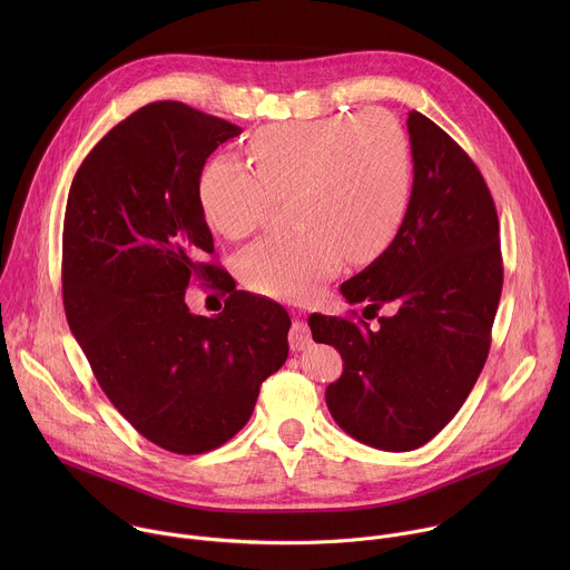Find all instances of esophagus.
I'll return each instance as SVG.
<instances>
[{"mask_svg": "<svg viewBox=\"0 0 570 570\" xmlns=\"http://www.w3.org/2000/svg\"><path fill=\"white\" fill-rule=\"evenodd\" d=\"M288 343H291V350L293 352H302L311 345V332L306 324L302 320H295L291 324V334H288Z\"/></svg>", "mask_w": 570, "mask_h": 570, "instance_id": "1", "label": "esophagus"}]
</instances>
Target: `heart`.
<instances>
[{"label":"heart","instance_id":"b5f03b06","mask_svg":"<svg viewBox=\"0 0 570 570\" xmlns=\"http://www.w3.org/2000/svg\"><path fill=\"white\" fill-rule=\"evenodd\" d=\"M255 171L220 155L198 185L207 223L227 238L257 229L288 198L293 229L255 240L238 257L253 291L302 297L343 264L376 259L399 234L413 198V146L383 110L264 128L248 141Z\"/></svg>","mask_w":570,"mask_h":570}]
</instances>
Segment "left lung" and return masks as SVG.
I'll return each instance as SVG.
<instances>
[{
  "label": "left lung",
  "mask_w": 570,
  "mask_h": 570,
  "mask_svg": "<svg viewBox=\"0 0 570 570\" xmlns=\"http://www.w3.org/2000/svg\"><path fill=\"white\" fill-rule=\"evenodd\" d=\"M413 198L394 240L341 286L365 320L308 315L343 374L324 399L336 424L381 451H413L460 411L490 354L503 291L499 216L471 157L429 117L409 112ZM376 315V313H374Z\"/></svg>",
  "instance_id": "8db88e82"
}]
</instances>
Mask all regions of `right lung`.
Segmentation results:
<instances>
[{"label":"right lung","instance_id":"obj_1","mask_svg":"<svg viewBox=\"0 0 570 570\" xmlns=\"http://www.w3.org/2000/svg\"><path fill=\"white\" fill-rule=\"evenodd\" d=\"M238 126L180 101L117 124L76 171L62 225L69 330L115 409L153 444L212 451L248 424L262 383L288 356L291 317L273 299L227 291L205 257L214 238L198 185L207 157ZM230 293L194 316V279Z\"/></svg>","mask_w":570,"mask_h":570}]
</instances>
